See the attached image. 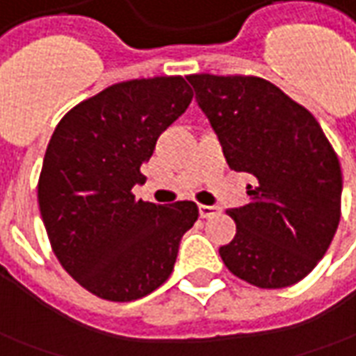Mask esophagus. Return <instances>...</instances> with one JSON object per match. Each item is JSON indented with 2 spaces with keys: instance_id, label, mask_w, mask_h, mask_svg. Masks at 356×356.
I'll use <instances>...</instances> for the list:
<instances>
[{
  "instance_id": "1",
  "label": "esophagus",
  "mask_w": 356,
  "mask_h": 356,
  "mask_svg": "<svg viewBox=\"0 0 356 356\" xmlns=\"http://www.w3.org/2000/svg\"><path fill=\"white\" fill-rule=\"evenodd\" d=\"M200 215H202V219H211V217L219 215V207H215V205H200Z\"/></svg>"
}]
</instances>
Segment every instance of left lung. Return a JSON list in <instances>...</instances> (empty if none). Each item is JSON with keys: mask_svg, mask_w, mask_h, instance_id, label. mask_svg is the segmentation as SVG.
I'll list each match as a JSON object with an SVG mask.
<instances>
[{"mask_svg": "<svg viewBox=\"0 0 356 356\" xmlns=\"http://www.w3.org/2000/svg\"><path fill=\"white\" fill-rule=\"evenodd\" d=\"M232 170L252 202L229 209L236 234L219 254L230 273L259 289L305 279L341 217V166L316 118L273 83L244 75H188Z\"/></svg>", "mask_w": 356, "mask_h": 356, "instance_id": "obj_1", "label": "left lung"}]
</instances>
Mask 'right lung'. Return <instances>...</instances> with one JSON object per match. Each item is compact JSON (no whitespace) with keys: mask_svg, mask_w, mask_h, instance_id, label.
I'll list each match as a JSON object with an SVG mask.
<instances>
[{"mask_svg":"<svg viewBox=\"0 0 356 356\" xmlns=\"http://www.w3.org/2000/svg\"><path fill=\"white\" fill-rule=\"evenodd\" d=\"M193 99L184 77L116 83L71 108L51 134L38 205L61 267L89 293L129 302L170 277L197 205L137 202L141 164Z\"/></svg>","mask_w":356,"mask_h":356,"instance_id":"add662e5","label":"right lung"}]
</instances>
